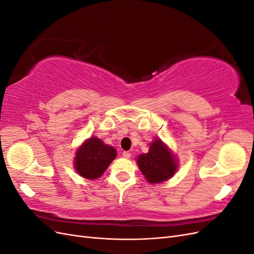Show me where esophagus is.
<instances>
[{
    "label": "esophagus",
    "instance_id": "34e87169",
    "mask_svg": "<svg viewBox=\"0 0 254 254\" xmlns=\"http://www.w3.org/2000/svg\"><path fill=\"white\" fill-rule=\"evenodd\" d=\"M123 157L126 158V159H129L130 157H131V153H130L129 151H124V152H123Z\"/></svg>",
    "mask_w": 254,
    "mask_h": 254
}]
</instances>
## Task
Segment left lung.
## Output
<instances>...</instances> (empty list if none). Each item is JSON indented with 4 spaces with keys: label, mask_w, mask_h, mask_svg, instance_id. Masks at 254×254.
Listing matches in <instances>:
<instances>
[{
    "label": "left lung",
    "mask_w": 254,
    "mask_h": 254,
    "mask_svg": "<svg viewBox=\"0 0 254 254\" xmlns=\"http://www.w3.org/2000/svg\"><path fill=\"white\" fill-rule=\"evenodd\" d=\"M136 164L145 179L151 184L162 183L173 178L179 168L175 153L160 139H155L149 144L147 153L137 156Z\"/></svg>",
    "instance_id": "1"
}]
</instances>
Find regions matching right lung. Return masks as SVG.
Instances as JSON below:
<instances>
[{"label":"right lung","mask_w":254,"mask_h":254,"mask_svg":"<svg viewBox=\"0 0 254 254\" xmlns=\"http://www.w3.org/2000/svg\"><path fill=\"white\" fill-rule=\"evenodd\" d=\"M117 155L113 146L105 144L96 136H91L75 151L74 168L82 178L94 180L105 173Z\"/></svg>","instance_id":"1"}]
</instances>
